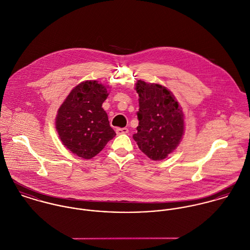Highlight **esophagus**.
Segmentation results:
<instances>
[{
  "label": "esophagus",
  "instance_id": "34e87169",
  "mask_svg": "<svg viewBox=\"0 0 250 250\" xmlns=\"http://www.w3.org/2000/svg\"><path fill=\"white\" fill-rule=\"evenodd\" d=\"M129 132V130L127 128H117L116 129V134L117 135H123V134H127Z\"/></svg>",
  "mask_w": 250,
  "mask_h": 250
}]
</instances>
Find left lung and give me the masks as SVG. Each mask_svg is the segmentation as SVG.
<instances>
[{"label": "left lung", "mask_w": 250, "mask_h": 250, "mask_svg": "<svg viewBox=\"0 0 250 250\" xmlns=\"http://www.w3.org/2000/svg\"><path fill=\"white\" fill-rule=\"evenodd\" d=\"M139 94L138 132L133 139L148 158L166 159L181 143L185 133V114L173 93L160 83H136Z\"/></svg>", "instance_id": "obj_1"}]
</instances>
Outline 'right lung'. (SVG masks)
<instances>
[{"label":"right lung","instance_id":"1","mask_svg":"<svg viewBox=\"0 0 250 250\" xmlns=\"http://www.w3.org/2000/svg\"><path fill=\"white\" fill-rule=\"evenodd\" d=\"M107 88L95 80L82 82L58 109L55 123L59 138L80 158L95 157L116 136L102 107L108 95Z\"/></svg>","mask_w":250,"mask_h":250}]
</instances>
